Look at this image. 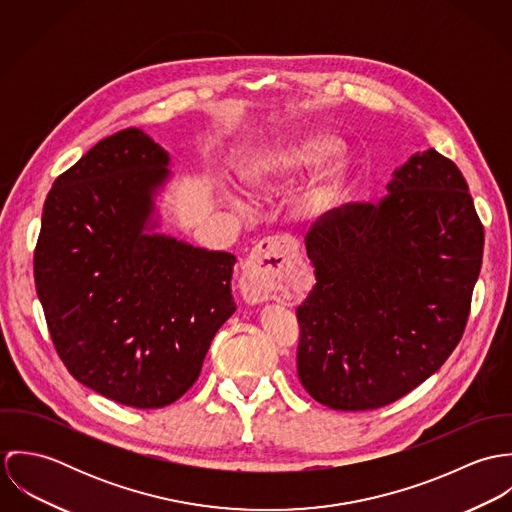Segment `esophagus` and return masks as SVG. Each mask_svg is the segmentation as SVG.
<instances>
[{"instance_id":"34e87169","label":"esophagus","mask_w":512,"mask_h":512,"mask_svg":"<svg viewBox=\"0 0 512 512\" xmlns=\"http://www.w3.org/2000/svg\"><path fill=\"white\" fill-rule=\"evenodd\" d=\"M299 260V246L288 234L264 238L250 254L242 278L240 292L248 303H262L284 284L290 268Z\"/></svg>"}]
</instances>
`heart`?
Wrapping results in <instances>:
<instances>
[{
	"label": "heart",
	"mask_w": 512,
	"mask_h": 512,
	"mask_svg": "<svg viewBox=\"0 0 512 512\" xmlns=\"http://www.w3.org/2000/svg\"><path fill=\"white\" fill-rule=\"evenodd\" d=\"M333 147L335 142L327 136H305L290 146L276 147L254 157L242 169V179L250 191L264 193L272 189L282 177H288L321 161ZM345 179H347V163L345 159H335L305 189L299 201L301 211L307 215H313L329 207L341 193Z\"/></svg>",
	"instance_id": "heart-1"
}]
</instances>
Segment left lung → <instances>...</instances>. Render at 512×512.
<instances>
[{
    "mask_svg": "<svg viewBox=\"0 0 512 512\" xmlns=\"http://www.w3.org/2000/svg\"><path fill=\"white\" fill-rule=\"evenodd\" d=\"M485 232L467 181L436 149L378 203H345L305 236L315 286L295 309L297 376L313 400L363 412L412 392L459 345Z\"/></svg>",
    "mask_w": 512,
    "mask_h": 512,
    "instance_id": "8db88e82",
    "label": "left lung"
}]
</instances>
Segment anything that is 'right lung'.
I'll return each instance as SVG.
<instances>
[{"label": "right lung", "instance_id": "1", "mask_svg": "<svg viewBox=\"0 0 512 512\" xmlns=\"http://www.w3.org/2000/svg\"><path fill=\"white\" fill-rule=\"evenodd\" d=\"M169 157L138 128L86 151L47 195L33 256L53 345L78 382L132 408H163L199 378L236 311V258L146 234Z\"/></svg>", "mask_w": 512, "mask_h": 512}]
</instances>
